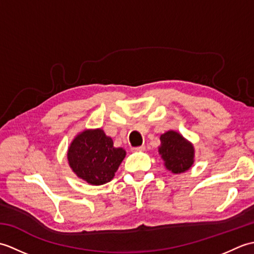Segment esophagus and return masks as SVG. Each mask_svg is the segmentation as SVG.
Returning a JSON list of instances; mask_svg holds the SVG:
<instances>
[{
  "label": "esophagus",
  "mask_w": 254,
  "mask_h": 254,
  "mask_svg": "<svg viewBox=\"0 0 254 254\" xmlns=\"http://www.w3.org/2000/svg\"><path fill=\"white\" fill-rule=\"evenodd\" d=\"M145 150V146L142 145V146H138V147H134L133 148V152H144Z\"/></svg>",
  "instance_id": "34e87169"
}]
</instances>
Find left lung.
Segmentation results:
<instances>
[{"instance_id": "8db88e82", "label": "left lung", "mask_w": 254, "mask_h": 254, "mask_svg": "<svg viewBox=\"0 0 254 254\" xmlns=\"http://www.w3.org/2000/svg\"><path fill=\"white\" fill-rule=\"evenodd\" d=\"M158 153L166 169L175 175L190 170L195 157L193 144L183 137L182 134L174 130L161 134Z\"/></svg>"}]
</instances>
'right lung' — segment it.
<instances>
[{"instance_id":"obj_1","label":"right lung","mask_w":254,"mask_h":254,"mask_svg":"<svg viewBox=\"0 0 254 254\" xmlns=\"http://www.w3.org/2000/svg\"><path fill=\"white\" fill-rule=\"evenodd\" d=\"M126 155L122 147L113 146L102 128H85L73 138L66 156L69 168L79 179L101 186L115 178Z\"/></svg>"}]
</instances>
